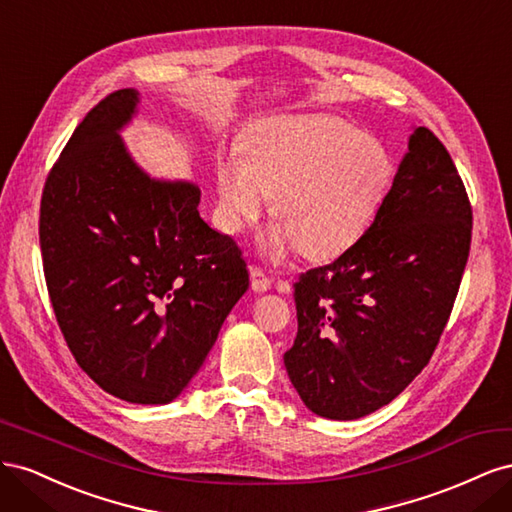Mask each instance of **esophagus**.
Listing matches in <instances>:
<instances>
[{"instance_id": "1", "label": "esophagus", "mask_w": 512, "mask_h": 512, "mask_svg": "<svg viewBox=\"0 0 512 512\" xmlns=\"http://www.w3.org/2000/svg\"><path fill=\"white\" fill-rule=\"evenodd\" d=\"M250 277H252V290L265 292V290L271 288V277H269L265 271H262L260 267H254L252 273H250Z\"/></svg>"}]
</instances>
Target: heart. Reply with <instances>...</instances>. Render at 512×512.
<instances>
[{
    "instance_id": "1",
    "label": "heart",
    "mask_w": 512,
    "mask_h": 512,
    "mask_svg": "<svg viewBox=\"0 0 512 512\" xmlns=\"http://www.w3.org/2000/svg\"><path fill=\"white\" fill-rule=\"evenodd\" d=\"M395 166L376 136L339 117H284L262 126L247 160L218 166L222 222L230 232L250 226L273 198L280 224L269 250L290 247L307 260H331L359 241L391 190Z\"/></svg>"
}]
</instances>
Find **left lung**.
<instances>
[{"label":"left lung","instance_id":"obj_1","mask_svg":"<svg viewBox=\"0 0 512 512\" xmlns=\"http://www.w3.org/2000/svg\"><path fill=\"white\" fill-rule=\"evenodd\" d=\"M472 243V205L440 138L416 128L374 224L292 284L299 333L284 365L303 404L352 421L421 374L451 318Z\"/></svg>","mask_w":512,"mask_h":512}]
</instances>
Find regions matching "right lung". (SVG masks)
<instances>
[{
  "label": "right lung",
  "instance_id": "1",
  "mask_svg": "<svg viewBox=\"0 0 512 512\" xmlns=\"http://www.w3.org/2000/svg\"><path fill=\"white\" fill-rule=\"evenodd\" d=\"M134 89L100 100L44 181L40 250L76 363L130 404H168L194 378L250 286L237 241L198 213L192 183L149 179L117 130Z\"/></svg>",
  "mask_w": 512,
  "mask_h": 512
}]
</instances>
